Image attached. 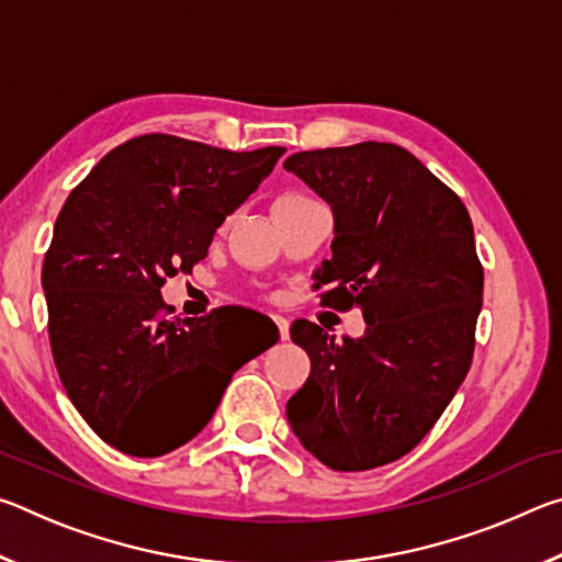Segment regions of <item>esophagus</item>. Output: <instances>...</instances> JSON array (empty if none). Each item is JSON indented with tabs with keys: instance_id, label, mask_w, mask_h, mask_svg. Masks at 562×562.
<instances>
[{
	"instance_id": "esophagus-1",
	"label": "esophagus",
	"mask_w": 562,
	"mask_h": 562,
	"mask_svg": "<svg viewBox=\"0 0 562 562\" xmlns=\"http://www.w3.org/2000/svg\"><path fill=\"white\" fill-rule=\"evenodd\" d=\"M272 319H274V325H278V329H280V337L288 339L290 337V319L282 317V315H274Z\"/></svg>"
}]
</instances>
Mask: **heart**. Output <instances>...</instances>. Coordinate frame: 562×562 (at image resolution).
<instances>
[{
  "mask_svg": "<svg viewBox=\"0 0 562 562\" xmlns=\"http://www.w3.org/2000/svg\"><path fill=\"white\" fill-rule=\"evenodd\" d=\"M302 198H310V195H304V193H284V195H280L278 201H274V203H284V201H302Z\"/></svg>",
  "mask_w": 562,
  "mask_h": 562,
  "instance_id": "heart-1",
  "label": "heart"
}]
</instances>
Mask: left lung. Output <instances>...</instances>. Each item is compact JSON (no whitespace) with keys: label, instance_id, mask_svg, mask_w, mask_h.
Masks as SVG:
<instances>
[{"label":"left lung","instance_id":"1","mask_svg":"<svg viewBox=\"0 0 562 562\" xmlns=\"http://www.w3.org/2000/svg\"><path fill=\"white\" fill-rule=\"evenodd\" d=\"M284 170L335 213L331 260L315 270L319 304L361 310V339L310 319L290 337L310 355L288 402L304 449L335 471L402 459L439 422L469 374L483 265L469 211L422 160L394 144L300 150Z\"/></svg>","mask_w":562,"mask_h":562}]
</instances>
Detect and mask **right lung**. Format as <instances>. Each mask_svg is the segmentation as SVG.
<instances>
[{"label": "right lung", "instance_id": "add662e5", "mask_svg": "<svg viewBox=\"0 0 562 562\" xmlns=\"http://www.w3.org/2000/svg\"><path fill=\"white\" fill-rule=\"evenodd\" d=\"M282 154L146 133L66 198L42 268L52 355L76 412L113 449L154 459L183 446L237 369L280 339L235 341L225 307L170 319L160 288L205 258Z\"/></svg>", "mask_w": 562, "mask_h": 562}]
</instances>
